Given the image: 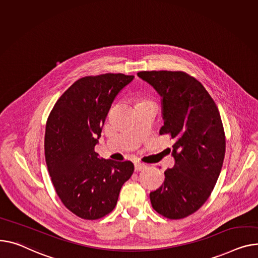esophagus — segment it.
<instances>
[{
    "label": "esophagus",
    "instance_id": "34e87169",
    "mask_svg": "<svg viewBox=\"0 0 258 258\" xmlns=\"http://www.w3.org/2000/svg\"><path fill=\"white\" fill-rule=\"evenodd\" d=\"M145 168H146V165H144L142 163H139V162L135 163V171H137V172H138V171H142Z\"/></svg>",
    "mask_w": 258,
    "mask_h": 258
}]
</instances>
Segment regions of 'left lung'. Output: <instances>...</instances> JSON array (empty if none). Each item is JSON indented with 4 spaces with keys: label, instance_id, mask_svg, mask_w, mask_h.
I'll return each instance as SVG.
<instances>
[{
    "label": "left lung",
    "instance_id": "8db88e82",
    "mask_svg": "<svg viewBox=\"0 0 258 258\" xmlns=\"http://www.w3.org/2000/svg\"><path fill=\"white\" fill-rule=\"evenodd\" d=\"M162 97L160 135L174 139L175 164L165 181L149 194L152 208L169 219H181L208 200L225 156V134L214 99L203 85L182 72L137 74Z\"/></svg>",
    "mask_w": 258,
    "mask_h": 258
}]
</instances>
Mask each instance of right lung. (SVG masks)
<instances>
[{"label": "right lung", "instance_id": "add662e5", "mask_svg": "<svg viewBox=\"0 0 258 258\" xmlns=\"http://www.w3.org/2000/svg\"><path fill=\"white\" fill-rule=\"evenodd\" d=\"M134 76L106 74L75 82L55 104L45 127V162L65 207L86 220L116 207L122 184L134 172L131 161L98 157L102 125L116 96Z\"/></svg>", "mask_w": 258, "mask_h": 258}]
</instances>
